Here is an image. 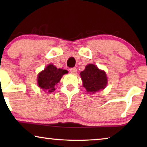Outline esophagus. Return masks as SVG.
Returning a JSON list of instances; mask_svg holds the SVG:
<instances>
[{"label":"esophagus","mask_w":147,"mask_h":147,"mask_svg":"<svg viewBox=\"0 0 147 147\" xmlns=\"http://www.w3.org/2000/svg\"><path fill=\"white\" fill-rule=\"evenodd\" d=\"M70 71H71V73L72 74H76V72H77V69H76V67H71V69H70Z\"/></svg>","instance_id":"34e87169"}]
</instances>
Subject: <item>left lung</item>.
<instances>
[{"instance_id": "8db88e82", "label": "left lung", "mask_w": 147, "mask_h": 147, "mask_svg": "<svg viewBox=\"0 0 147 147\" xmlns=\"http://www.w3.org/2000/svg\"><path fill=\"white\" fill-rule=\"evenodd\" d=\"M83 86L88 92L94 93L104 89L107 85V77L104 71L100 70L94 64H88L80 73Z\"/></svg>"}]
</instances>
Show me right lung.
Masks as SVG:
<instances>
[{"instance_id":"right-lung-1","label":"right lung","mask_w":147,"mask_h":147,"mask_svg":"<svg viewBox=\"0 0 147 147\" xmlns=\"http://www.w3.org/2000/svg\"><path fill=\"white\" fill-rule=\"evenodd\" d=\"M67 73V70L57 69L53 64H50L38 75V85L44 91L53 92L55 90L54 86L60 81L62 76Z\"/></svg>"}]
</instances>
